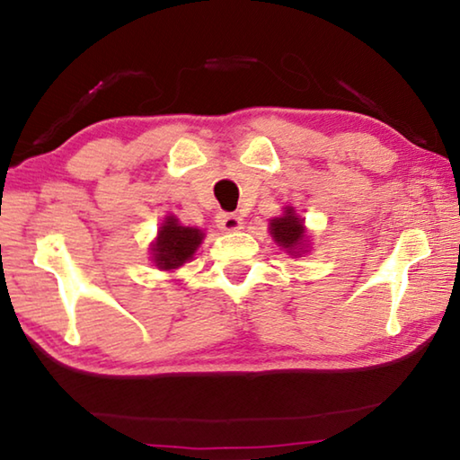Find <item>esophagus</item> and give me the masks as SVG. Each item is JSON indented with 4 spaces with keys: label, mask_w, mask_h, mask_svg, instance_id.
Instances as JSON below:
<instances>
[{
    "label": "esophagus",
    "mask_w": 460,
    "mask_h": 460,
    "mask_svg": "<svg viewBox=\"0 0 460 460\" xmlns=\"http://www.w3.org/2000/svg\"><path fill=\"white\" fill-rule=\"evenodd\" d=\"M217 228H222L226 232H234L243 228V217L236 216V214H228V211H222V214H217Z\"/></svg>",
    "instance_id": "obj_1"
}]
</instances>
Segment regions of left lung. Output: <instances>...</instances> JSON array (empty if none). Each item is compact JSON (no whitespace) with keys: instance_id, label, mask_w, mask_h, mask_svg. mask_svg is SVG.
<instances>
[{"instance_id":"left-lung-1","label":"left lung","mask_w":460,"mask_h":460,"mask_svg":"<svg viewBox=\"0 0 460 460\" xmlns=\"http://www.w3.org/2000/svg\"><path fill=\"white\" fill-rule=\"evenodd\" d=\"M270 232L275 243L281 249H286L289 254L304 252V244H306V228H304V220L296 216L294 208H284V214L279 217H273L270 222Z\"/></svg>"}]
</instances>
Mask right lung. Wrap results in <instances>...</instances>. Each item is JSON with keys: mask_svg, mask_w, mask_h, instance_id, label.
Instances as JSON below:
<instances>
[{"mask_svg": "<svg viewBox=\"0 0 460 460\" xmlns=\"http://www.w3.org/2000/svg\"><path fill=\"white\" fill-rule=\"evenodd\" d=\"M201 240L203 232L199 228L181 226L174 216H168L164 217V224L160 226L156 243L152 244V261L156 263L158 270H179L181 265H185L193 257Z\"/></svg>", "mask_w": 460, "mask_h": 460, "instance_id": "1", "label": "right lung"}]
</instances>
